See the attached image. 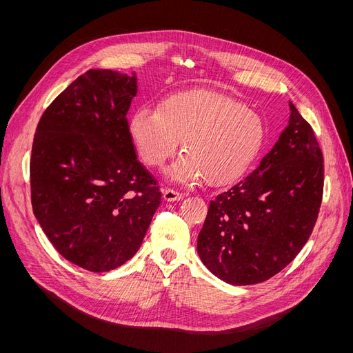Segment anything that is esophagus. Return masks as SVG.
<instances>
[{
  "instance_id": "1",
  "label": "esophagus",
  "mask_w": 353,
  "mask_h": 353,
  "mask_svg": "<svg viewBox=\"0 0 353 353\" xmlns=\"http://www.w3.org/2000/svg\"><path fill=\"white\" fill-rule=\"evenodd\" d=\"M184 196L183 193L177 192V190H173V189H165L163 192V199L165 201H176V200H181Z\"/></svg>"
}]
</instances>
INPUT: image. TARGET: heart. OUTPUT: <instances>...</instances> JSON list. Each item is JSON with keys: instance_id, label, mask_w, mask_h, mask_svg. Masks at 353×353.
I'll use <instances>...</instances> for the list:
<instances>
[{"instance_id": "obj_1", "label": "heart", "mask_w": 353, "mask_h": 353, "mask_svg": "<svg viewBox=\"0 0 353 353\" xmlns=\"http://www.w3.org/2000/svg\"><path fill=\"white\" fill-rule=\"evenodd\" d=\"M141 160L161 167L181 141L184 153L167 172L173 181L205 179L221 186L242 176L265 141V121L234 99L209 90L177 92L159 107L143 105L128 120Z\"/></svg>"}]
</instances>
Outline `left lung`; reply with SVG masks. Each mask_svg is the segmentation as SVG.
I'll use <instances>...</instances> for the list:
<instances>
[{"mask_svg":"<svg viewBox=\"0 0 353 353\" xmlns=\"http://www.w3.org/2000/svg\"><path fill=\"white\" fill-rule=\"evenodd\" d=\"M289 124L256 169L212 201L197 253L226 283H261L309 240L323 194V156L310 124L289 103Z\"/></svg>","mask_w":353,"mask_h":353,"instance_id":"left-lung-1","label":"left lung"}]
</instances>
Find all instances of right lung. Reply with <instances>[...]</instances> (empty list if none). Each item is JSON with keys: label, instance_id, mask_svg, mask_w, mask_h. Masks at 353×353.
<instances>
[{"label": "right lung", "instance_id": "obj_1", "mask_svg": "<svg viewBox=\"0 0 353 353\" xmlns=\"http://www.w3.org/2000/svg\"><path fill=\"white\" fill-rule=\"evenodd\" d=\"M136 94V72L88 70L47 107L34 136V214L57 252L90 272L130 261L161 201L128 134Z\"/></svg>", "mask_w": 353, "mask_h": 353}]
</instances>
